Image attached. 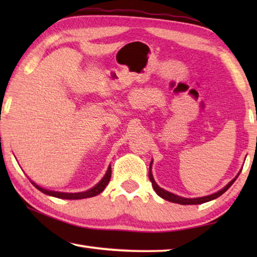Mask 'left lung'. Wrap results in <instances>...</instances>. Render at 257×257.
<instances>
[{
	"label": "left lung",
	"mask_w": 257,
	"mask_h": 257,
	"mask_svg": "<svg viewBox=\"0 0 257 257\" xmlns=\"http://www.w3.org/2000/svg\"><path fill=\"white\" fill-rule=\"evenodd\" d=\"M152 165V162H151ZM151 165H150V172H149V177H150V180L152 182V186H153V188L155 190V193L159 195L160 197H162L165 201H169V202H172V203H178V204H181V205H194V204H203V203H206V202H210L212 199H215L219 196H221L223 193H225L229 188L230 186H231L236 179L238 178V176L232 179L231 181L229 182V184L224 187L223 189H221L217 191L215 194H212V195H208V196H204V197H198V198H185V197H180V196H177V195L170 193V191H167L161 188V187L158 186L156 184L153 175H152V171H151Z\"/></svg>",
	"instance_id": "1"
}]
</instances>
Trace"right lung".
<instances>
[{"label":"right lung","instance_id":"right-lung-1","mask_svg":"<svg viewBox=\"0 0 257 257\" xmlns=\"http://www.w3.org/2000/svg\"><path fill=\"white\" fill-rule=\"evenodd\" d=\"M111 179V164L110 167H108L107 171L105 173V176L103 177V179L98 182V184L93 187V188H90L89 190H86V191H82V193H60V191H52V190H47L42 188V187L37 186L36 184H34L32 181V184L36 187L38 190H41L42 193H44L46 195H50V196H53V197H58V198H64V199H81V198H87V197H93V196H96L99 193H102L105 188L106 185L108 184V181Z\"/></svg>","mask_w":257,"mask_h":257}]
</instances>
